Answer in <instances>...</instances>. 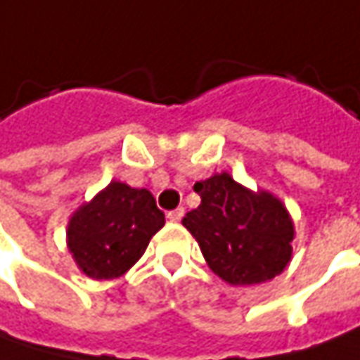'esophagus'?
<instances>
[{
    "label": "esophagus",
    "mask_w": 360,
    "mask_h": 360,
    "mask_svg": "<svg viewBox=\"0 0 360 360\" xmlns=\"http://www.w3.org/2000/svg\"><path fill=\"white\" fill-rule=\"evenodd\" d=\"M182 216H184V208H176V210H170V212L166 214V218H168L170 222H180Z\"/></svg>",
    "instance_id": "obj_1"
}]
</instances>
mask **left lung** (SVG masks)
Here are the masks:
<instances>
[{
	"instance_id": "1",
	"label": "left lung",
	"mask_w": 360,
	"mask_h": 360,
	"mask_svg": "<svg viewBox=\"0 0 360 360\" xmlns=\"http://www.w3.org/2000/svg\"><path fill=\"white\" fill-rule=\"evenodd\" d=\"M200 206L182 218L210 270L232 286L278 276L292 258L295 222L269 190H250L229 172L194 184Z\"/></svg>"
}]
</instances>
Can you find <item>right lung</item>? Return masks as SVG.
Segmentation results:
<instances>
[{"instance_id":"add662e5","label":"right lung","mask_w":360,"mask_h":360,"mask_svg":"<svg viewBox=\"0 0 360 360\" xmlns=\"http://www.w3.org/2000/svg\"><path fill=\"white\" fill-rule=\"evenodd\" d=\"M164 212L150 190L112 180L68 220V250L88 278L110 281L126 274L164 226Z\"/></svg>"}]
</instances>
